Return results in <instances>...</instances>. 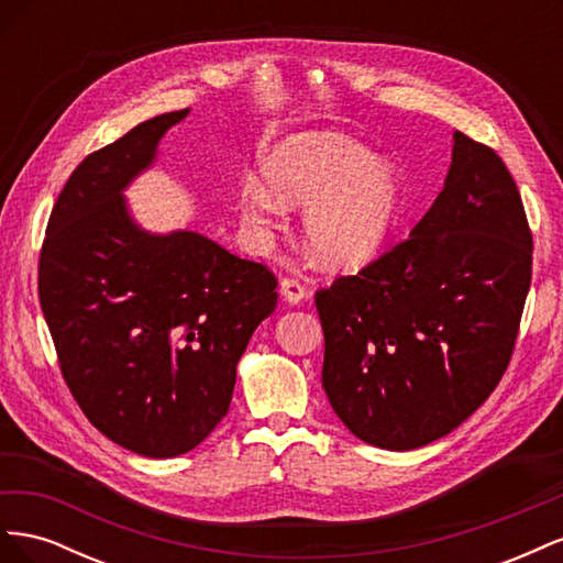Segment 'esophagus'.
Listing matches in <instances>:
<instances>
[{
  "label": "esophagus",
  "mask_w": 563,
  "mask_h": 563,
  "mask_svg": "<svg viewBox=\"0 0 563 563\" xmlns=\"http://www.w3.org/2000/svg\"><path fill=\"white\" fill-rule=\"evenodd\" d=\"M279 288H282V296H284L288 302H294V305H298L300 300H305V298L310 296V288L305 286L298 277H284L282 284H279Z\"/></svg>",
  "instance_id": "esophagus-1"
}]
</instances>
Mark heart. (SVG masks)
I'll list each match as a JSON object with an SVG mask.
<instances>
[{
    "mask_svg": "<svg viewBox=\"0 0 563 563\" xmlns=\"http://www.w3.org/2000/svg\"><path fill=\"white\" fill-rule=\"evenodd\" d=\"M272 195L261 180H246L242 213L253 223L279 216L284 203L308 207L302 232L314 258L350 267L371 258L395 220L401 197L397 168L338 131H305L286 139L265 159Z\"/></svg>",
    "mask_w": 563,
    "mask_h": 563,
    "instance_id": "1",
    "label": "heart"
}]
</instances>
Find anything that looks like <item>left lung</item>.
<instances>
[{
  "label": "left lung",
  "instance_id": "8db88e82",
  "mask_svg": "<svg viewBox=\"0 0 563 563\" xmlns=\"http://www.w3.org/2000/svg\"><path fill=\"white\" fill-rule=\"evenodd\" d=\"M531 272L512 174L455 131L444 190L411 234L314 296L321 385L338 418L389 451L455 430L505 376Z\"/></svg>",
  "mask_w": 563,
  "mask_h": 563
}]
</instances>
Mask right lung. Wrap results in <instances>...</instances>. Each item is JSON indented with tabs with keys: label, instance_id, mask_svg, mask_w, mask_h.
Here are the masks:
<instances>
[{
	"label": "right lung",
	"instance_id": "right-lung-1",
	"mask_svg": "<svg viewBox=\"0 0 563 563\" xmlns=\"http://www.w3.org/2000/svg\"><path fill=\"white\" fill-rule=\"evenodd\" d=\"M187 110L131 129L84 159L51 211L40 302L63 380L96 430L147 457L192 451L228 416L277 277L197 232L147 234L122 190Z\"/></svg>",
	"mask_w": 563,
	"mask_h": 563
}]
</instances>
